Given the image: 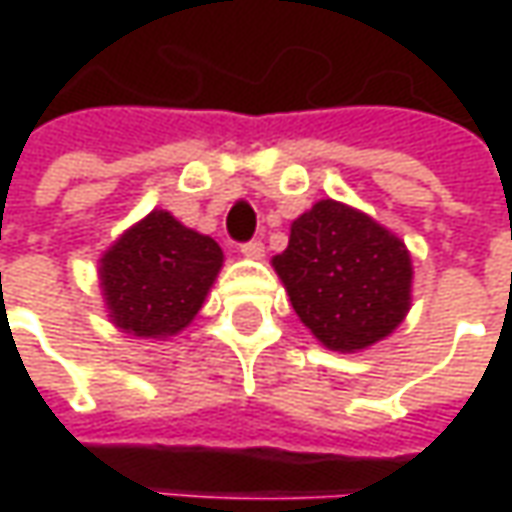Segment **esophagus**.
<instances>
[{
	"label": "esophagus",
	"mask_w": 512,
	"mask_h": 512,
	"mask_svg": "<svg viewBox=\"0 0 512 512\" xmlns=\"http://www.w3.org/2000/svg\"><path fill=\"white\" fill-rule=\"evenodd\" d=\"M239 250H242V256H247V259H262V256H265V245L256 242V239H253V242H245Z\"/></svg>",
	"instance_id": "34e87169"
}]
</instances>
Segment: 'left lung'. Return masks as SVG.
Returning a JSON list of instances; mask_svg holds the SVG:
<instances>
[{
    "instance_id": "1",
    "label": "left lung",
    "mask_w": 512,
    "mask_h": 512,
    "mask_svg": "<svg viewBox=\"0 0 512 512\" xmlns=\"http://www.w3.org/2000/svg\"><path fill=\"white\" fill-rule=\"evenodd\" d=\"M302 325L330 350L382 342L410 310L413 265L399 236L367 213L322 199L290 225L273 256Z\"/></svg>"
}]
</instances>
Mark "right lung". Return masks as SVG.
<instances>
[{
    "mask_svg": "<svg viewBox=\"0 0 512 512\" xmlns=\"http://www.w3.org/2000/svg\"><path fill=\"white\" fill-rule=\"evenodd\" d=\"M222 247L210 236L153 210L125 230L99 259L110 322L139 339H168L205 305L222 270Z\"/></svg>",
    "mask_w": 512,
    "mask_h": 512,
    "instance_id": "right-lung-1",
    "label": "right lung"
}]
</instances>
